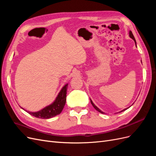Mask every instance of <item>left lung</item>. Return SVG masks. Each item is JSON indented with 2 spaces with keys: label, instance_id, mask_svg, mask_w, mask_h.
<instances>
[{
  "label": "left lung",
  "instance_id": "obj_1",
  "mask_svg": "<svg viewBox=\"0 0 156 156\" xmlns=\"http://www.w3.org/2000/svg\"><path fill=\"white\" fill-rule=\"evenodd\" d=\"M129 37H131V38H132V39H133V40H134V41H135V45H136V40H135V37H134V36H133V33H132V32L131 31H129ZM90 102H91V103H92V106L94 107V108H95V109L96 110H97L98 112H101V113H104V112H102L100 109V108H99L98 107H97L95 105H94V103L92 102V101L90 100ZM129 108V107H128ZM124 108V110H122V111H121L120 112H122V111H125V110H126V109H127V108Z\"/></svg>",
  "mask_w": 156,
  "mask_h": 156
}]
</instances>
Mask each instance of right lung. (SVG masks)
I'll return each instance as SVG.
<instances>
[{
	"label": "right lung",
	"mask_w": 156,
	"mask_h": 156,
	"mask_svg": "<svg viewBox=\"0 0 156 156\" xmlns=\"http://www.w3.org/2000/svg\"><path fill=\"white\" fill-rule=\"evenodd\" d=\"M68 84H66L61 89L60 92L58 93L55 101L52 104L45 107L43 109L37 112H29L26 111L28 113L33 116L43 119H48L52 117H54L59 115L62 112L63 108L66 104V94Z\"/></svg>",
	"instance_id": "add662e5"
}]
</instances>
